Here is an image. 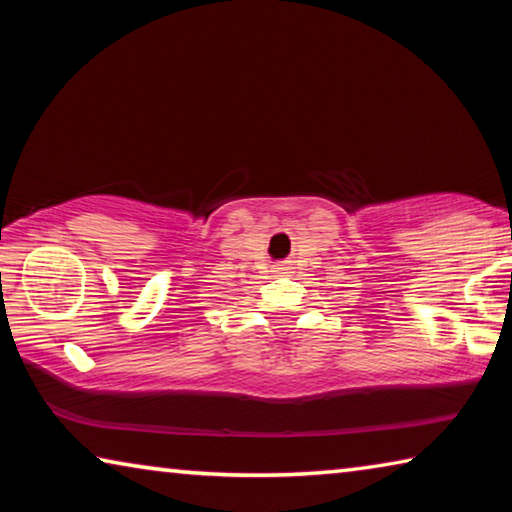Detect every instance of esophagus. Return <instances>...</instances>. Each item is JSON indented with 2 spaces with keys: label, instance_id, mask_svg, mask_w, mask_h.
<instances>
[{
  "label": "esophagus",
  "instance_id": "esophagus-1",
  "mask_svg": "<svg viewBox=\"0 0 512 512\" xmlns=\"http://www.w3.org/2000/svg\"><path fill=\"white\" fill-rule=\"evenodd\" d=\"M287 271H289V266H284V264H277V266H275V273H277V275H284Z\"/></svg>",
  "mask_w": 512,
  "mask_h": 512
}]
</instances>
